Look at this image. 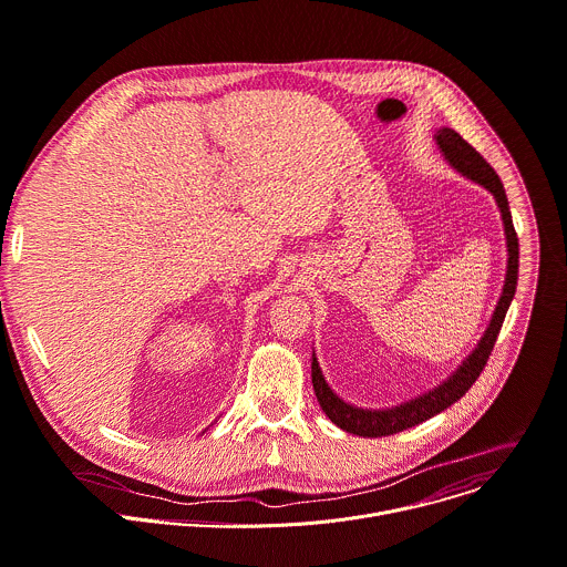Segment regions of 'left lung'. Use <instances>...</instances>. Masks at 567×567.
Wrapping results in <instances>:
<instances>
[{"mask_svg":"<svg viewBox=\"0 0 567 567\" xmlns=\"http://www.w3.org/2000/svg\"><path fill=\"white\" fill-rule=\"evenodd\" d=\"M436 142H439L441 151L445 153V158L452 163V167L458 169L463 176H468L471 181L484 185L495 196V200L499 205L502 219H504V233H506V246H508V267H506L508 271H506V282H504V289H502V298L495 307V315H493V321H491L486 334L482 337L475 352L466 359V362H463V367L439 389H434V391H430V393H425L416 400H411V402H404L400 406H393V409L369 411V409H357V406L346 404L326 384V380L321 375V369L317 364V357H315L312 359V384H315L317 400H319L321 409L326 411V416L337 427H341L343 432H350V434L369 436V439L398 434L406 427H414V425L441 414L443 409H447L458 398L466 395V391L482 375V371L488 362V357L493 352V346L497 341V334L502 330L508 305H511L513 296H516V285H518V233H516V228H513L506 192H504V185H502L499 176L480 156L477 148H473L456 131L441 128L436 133Z\"/></svg>","mask_w":567,"mask_h":567,"instance_id":"left-lung-1","label":"left lung"}]
</instances>
